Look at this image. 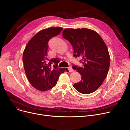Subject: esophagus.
<instances>
[{
	"mask_svg": "<svg viewBox=\"0 0 130 130\" xmlns=\"http://www.w3.org/2000/svg\"><path fill=\"white\" fill-rule=\"evenodd\" d=\"M68 70H69V71L70 72H74V70L72 69V67L71 66H70V67H69V68H68Z\"/></svg>",
	"mask_w": 130,
	"mask_h": 130,
	"instance_id": "1",
	"label": "esophagus"
}]
</instances>
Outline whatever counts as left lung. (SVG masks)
Wrapping results in <instances>:
<instances>
[{
	"label": "left lung",
	"instance_id": "1",
	"mask_svg": "<svg viewBox=\"0 0 130 130\" xmlns=\"http://www.w3.org/2000/svg\"><path fill=\"white\" fill-rule=\"evenodd\" d=\"M63 37L73 46V56L81 58L83 64L82 67L73 66L82 77L73 87L82 94L95 92L103 83L110 67V56L104 40L97 32L87 28H66Z\"/></svg>",
	"mask_w": 130,
	"mask_h": 130
}]
</instances>
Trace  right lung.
Returning a JSON list of instances; mask_svg holds the SVG:
<instances>
[{"mask_svg": "<svg viewBox=\"0 0 130 130\" xmlns=\"http://www.w3.org/2000/svg\"><path fill=\"white\" fill-rule=\"evenodd\" d=\"M61 27H51L38 32L27 43L24 51L23 60L26 76L32 87L40 91L49 90L57 84L59 75L69 72L67 68L58 69L59 60L46 57L48 42L63 30ZM54 62V69H51Z\"/></svg>", "mask_w": 130, "mask_h": 130, "instance_id": "right-lung-1", "label": "right lung"}]
</instances>
